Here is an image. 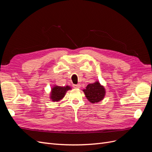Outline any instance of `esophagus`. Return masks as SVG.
Masks as SVG:
<instances>
[{
    "label": "esophagus",
    "instance_id": "1",
    "mask_svg": "<svg viewBox=\"0 0 152 152\" xmlns=\"http://www.w3.org/2000/svg\"><path fill=\"white\" fill-rule=\"evenodd\" d=\"M73 87H74V88H75V89H79V88H80V84L73 85Z\"/></svg>",
    "mask_w": 152,
    "mask_h": 152
}]
</instances>
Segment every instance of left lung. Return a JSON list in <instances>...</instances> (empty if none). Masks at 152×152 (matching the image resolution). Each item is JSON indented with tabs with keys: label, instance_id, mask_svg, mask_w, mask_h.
Listing matches in <instances>:
<instances>
[{
	"label": "left lung",
	"instance_id": "obj_1",
	"mask_svg": "<svg viewBox=\"0 0 152 152\" xmlns=\"http://www.w3.org/2000/svg\"><path fill=\"white\" fill-rule=\"evenodd\" d=\"M82 91L84 93L86 98L92 103L100 102L104 99L106 94L104 87L101 84L99 81H96L93 84H88L86 89Z\"/></svg>",
	"mask_w": 152,
	"mask_h": 152
}]
</instances>
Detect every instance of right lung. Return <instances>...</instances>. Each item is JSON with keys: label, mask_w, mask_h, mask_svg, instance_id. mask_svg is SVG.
Returning a JSON list of instances; mask_svg holds the SVG:
<instances>
[{"label": "right lung", "mask_w": 152, "mask_h": 152, "mask_svg": "<svg viewBox=\"0 0 152 152\" xmlns=\"http://www.w3.org/2000/svg\"><path fill=\"white\" fill-rule=\"evenodd\" d=\"M72 87L69 86H58L54 85L50 91L49 98L53 102H58L61 101L69 90H71Z\"/></svg>", "instance_id": "right-lung-1"}]
</instances>
